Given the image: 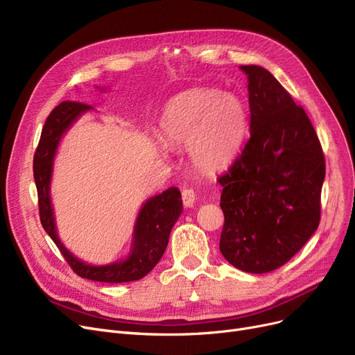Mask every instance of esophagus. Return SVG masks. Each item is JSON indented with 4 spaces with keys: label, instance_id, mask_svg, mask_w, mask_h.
Returning <instances> with one entry per match:
<instances>
[{
    "label": "esophagus",
    "instance_id": "1",
    "mask_svg": "<svg viewBox=\"0 0 355 355\" xmlns=\"http://www.w3.org/2000/svg\"><path fill=\"white\" fill-rule=\"evenodd\" d=\"M196 201V193L193 189H184L182 190V202L185 207H193Z\"/></svg>",
    "mask_w": 355,
    "mask_h": 355
}]
</instances>
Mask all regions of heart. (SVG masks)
<instances>
[{
  "label": "heart",
  "mask_w": 355,
  "mask_h": 355,
  "mask_svg": "<svg viewBox=\"0 0 355 355\" xmlns=\"http://www.w3.org/2000/svg\"><path fill=\"white\" fill-rule=\"evenodd\" d=\"M164 139L190 146L193 162L204 171L230 164L243 144L248 116L241 101L217 89L182 92L166 105L161 118Z\"/></svg>",
  "instance_id": "b5f03b06"
}]
</instances>
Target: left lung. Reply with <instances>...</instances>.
Here are the masks:
<instances>
[{
  "mask_svg": "<svg viewBox=\"0 0 355 355\" xmlns=\"http://www.w3.org/2000/svg\"><path fill=\"white\" fill-rule=\"evenodd\" d=\"M240 69L249 82L250 138L217 180L220 252L240 270L268 273L318 229L325 159L306 112L273 74L256 64Z\"/></svg>",
  "mask_w": 355,
  "mask_h": 355,
  "instance_id": "8db88e82",
  "label": "left lung"
}]
</instances>
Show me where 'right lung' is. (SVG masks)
I'll return each instance as SVG.
<instances>
[{"label": "right lung", "instance_id": "right-lung-1", "mask_svg": "<svg viewBox=\"0 0 355 355\" xmlns=\"http://www.w3.org/2000/svg\"><path fill=\"white\" fill-rule=\"evenodd\" d=\"M90 109L92 106L89 105L66 101L55 106L46 119L33 159L34 181L37 196H39L40 221L55 246L59 248L69 266L80 277L107 284L138 281V279L151 272L159 262L166 249L171 229L182 213L181 193L177 187L168 189L164 193L145 201L135 223L132 249H130L129 256L125 260H121V262L106 266L87 265L82 262L80 259L74 257L63 246L58 237V232H55L50 201L53 158L62 135L83 112Z\"/></svg>", "mask_w": 355, "mask_h": 355}]
</instances>
